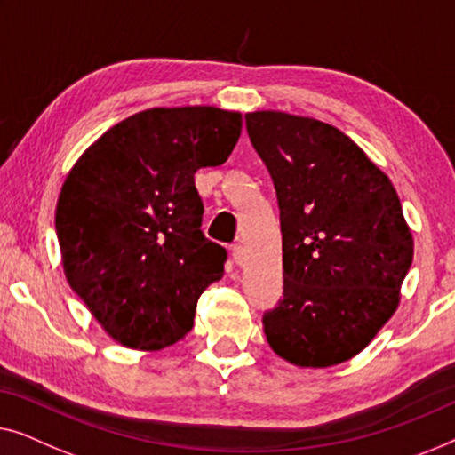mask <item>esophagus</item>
<instances>
[{"mask_svg": "<svg viewBox=\"0 0 455 455\" xmlns=\"http://www.w3.org/2000/svg\"><path fill=\"white\" fill-rule=\"evenodd\" d=\"M230 255H233V261L236 266H243L245 264V249H243V245H233L230 247Z\"/></svg>", "mask_w": 455, "mask_h": 455, "instance_id": "esophagus-1", "label": "esophagus"}]
</instances>
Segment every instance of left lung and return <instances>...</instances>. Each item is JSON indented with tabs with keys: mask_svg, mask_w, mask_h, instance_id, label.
<instances>
[{
	"mask_svg": "<svg viewBox=\"0 0 455 455\" xmlns=\"http://www.w3.org/2000/svg\"><path fill=\"white\" fill-rule=\"evenodd\" d=\"M276 189L284 291L267 344L299 367L361 353L400 300L414 245L392 181L347 133L280 111L245 115Z\"/></svg>",
	"mask_w": 455,
	"mask_h": 455,
	"instance_id": "left-lung-1",
	"label": "left lung"
}]
</instances>
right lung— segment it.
<instances>
[{"label": "right lung", "mask_w": 455, "mask_h": 455, "mask_svg": "<svg viewBox=\"0 0 455 455\" xmlns=\"http://www.w3.org/2000/svg\"><path fill=\"white\" fill-rule=\"evenodd\" d=\"M239 136V113L148 108L102 133L69 171L55 212L63 270L124 347L181 340L200 294L225 274L227 249L200 228L194 175L225 163Z\"/></svg>", "instance_id": "add662e5"}]
</instances>
